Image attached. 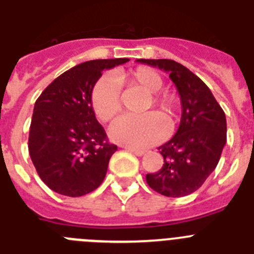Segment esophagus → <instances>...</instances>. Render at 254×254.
I'll list each match as a JSON object with an SVG mask.
<instances>
[{
	"mask_svg": "<svg viewBox=\"0 0 254 254\" xmlns=\"http://www.w3.org/2000/svg\"><path fill=\"white\" fill-rule=\"evenodd\" d=\"M126 150H127V151H129V152H132V154H134L136 155V156H142L143 154H145V150H138V149H132V147H128V146H126L125 147Z\"/></svg>",
	"mask_w": 254,
	"mask_h": 254,
	"instance_id": "1",
	"label": "esophagus"
}]
</instances>
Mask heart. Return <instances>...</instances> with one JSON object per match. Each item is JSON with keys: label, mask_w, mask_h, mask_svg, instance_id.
Masks as SVG:
<instances>
[{"label": "heart", "mask_w": 254, "mask_h": 254, "mask_svg": "<svg viewBox=\"0 0 254 254\" xmlns=\"http://www.w3.org/2000/svg\"><path fill=\"white\" fill-rule=\"evenodd\" d=\"M118 84L138 85L150 95L146 109L154 105L168 118H172L176 104L169 95L158 94L163 87V80L154 69L140 67L128 72H116L114 76L103 75L95 82L91 91V107L96 118L108 122L121 109V95ZM167 134V123L158 113L145 116H122L117 118L109 127V137L112 141L132 147L145 149L158 143Z\"/></svg>", "instance_id": "heart-1"}]
</instances>
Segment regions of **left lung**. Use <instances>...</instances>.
I'll return each mask as SVG.
<instances>
[{
    "label": "left lung",
    "mask_w": 254,
    "mask_h": 254,
    "mask_svg": "<svg viewBox=\"0 0 254 254\" xmlns=\"http://www.w3.org/2000/svg\"><path fill=\"white\" fill-rule=\"evenodd\" d=\"M169 73L178 90L182 117L178 131L158 147L164 164L146 176L147 185L167 197L193 193L214 172L226 143L225 113L207 85L173 60H137Z\"/></svg>",
    "instance_id": "obj_1"
}]
</instances>
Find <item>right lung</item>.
Segmentation results:
<instances>
[{
  "label": "right lung",
  "instance_id": "add662e5",
  "mask_svg": "<svg viewBox=\"0 0 254 254\" xmlns=\"http://www.w3.org/2000/svg\"><path fill=\"white\" fill-rule=\"evenodd\" d=\"M128 58L94 60L55 78L34 105L29 154L40 179L57 193L80 197L102 185L117 146L108 142L91 107V91L109 69Z\"/></svg>",
  "mask_w": 254,
  "mask_h": 254
}]
</instances>
